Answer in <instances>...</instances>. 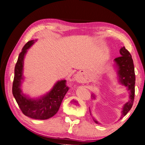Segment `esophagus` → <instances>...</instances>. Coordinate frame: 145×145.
Returning <instances> with one entry per match:
<instances>
[{
	"label": "esophagus",
	"instance_id": "obj_1",
	"mask_svg": "<svg viewBox=\"0 0 145 145\" xmlns=\"http://www.w3.org/2000/svg\"><path fill=\"white\" fill-rule=\"evenodd\" d=\"M77 78H78V76H77Z\"/></svg>",
	"mask_w": 145,
	"mask_h": 145
}]
</instances>
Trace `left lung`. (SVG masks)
<instances>
[{"label": "left lung", "mask_w": 145, "mask_h": 145, "mask_svg": "<svg viewBox=\"0 0 145 145\" xmlns=\"http://www.w3.org/2000/svg\"><path fill=\"white\" fill-rule=\"evenodd\" d=\"M119 52H120L121 56L114 59L119 77V81L121 84L126 86L128 90L130 91V99L123 106V110L121 112L122 114L120 118L121 119L130 111L134 103L135 76L134 63H133L132 56L130 52L126 49L125 46L121 48ZM92 97L93 99H95L94 94H92ZM93 119L95 123L99 124L96 119L94 118H93Z\"/></svg>", "instance_id": "left-lung-1"}]
</instances>
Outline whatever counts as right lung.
<instances>
[{
	"label": "right lung",
	"mask_w": 145,
	"mask_h": 145,
	"mask_svg": "<svg viewBox=\"0 0 145 145\" xmlns=\"http://www.w3.org/2000/svg\"><path fill=\"white\" fill-rule=\"evenodd\" d=\"M35 40L27 42L20 53L15 67V75L13 82L12 92L16 101L25 116L35 119L44 120L56 115L60 108L62 101L68 91L66 80L57 81L53 88L46 95L38 99H31L22 92L20 86L23 81L24 58L27 49Z\"/></svg>",
	"instance_id": "right-lung-1"
}]
</instances>
